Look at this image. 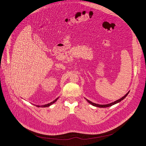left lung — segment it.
<instances>
[{
  "mask_svg": "<svg viewBox=\"0 0 146 146\" xmlns=\"http://www.w3.org/2000/svg\"><path fill=\"white\" fill-rule=\"evenodd\" d=\"M129 91L127 92V93L125 96H123V97H122L121 99H119V100H116V101H115V102H112V103H110V104H106V105H100V104H95V103L92 102L91 101H89L88 100H87V99H86V100H87V101H88V102H89L90 104L92 105L93 106H95V107H100V108H107V107H111V106H112L113 105L116 104H117V103L119 102L120 101H121L122 100H123L124 98H126V97L127 96V94H129Z\"/></svg>",
  "mask_w": 146,
  "mask_h": 146,
  "instance_id": "left-lung-1",
  "label": "left lung"
}]
</instances>
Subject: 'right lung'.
Segmentation results:
<instances>
[{
	"instance_id": "add662e5",
	"label": "right lung",
	"mask_w": 146,
	"mask_h": 146,
	"mask_svg": "<svg viewBox=\"0 0 146 146\" xmlns=\"http://www.w3.org/2000/svg\"><path fill=\"white\" fill-rule=\"evenodd\" d=\"M58 98H57L56 100H55L54 101H53L52 102H50V103H49V104H46V105H41V107H49L50 105H51L52 104H53L54 103H55V102L57 101ZM36 107H41V106L36 105Z\"/></svg>"
}]
</instances>
